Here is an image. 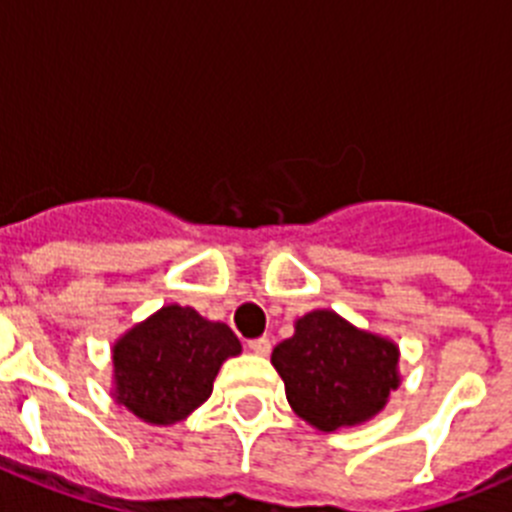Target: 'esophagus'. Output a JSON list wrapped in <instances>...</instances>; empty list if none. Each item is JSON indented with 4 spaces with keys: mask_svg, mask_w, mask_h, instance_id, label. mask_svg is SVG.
I'll use <instances>...</instances> for the list:
<instances>
[{
    "mask_svg": "<svg viewBox=\"0 0 512 512\" xmlns=\"http://www.w3.org/2000/svg\"><path fill=\"white\" fill-rule=\"evenodd\" d=\"M248 348H251L253 354L256 356H269V351H271V341L266 336H261V338H253V341H248Z\"/></svg>",
    "mask_w": 512,
    "mask_h": 512,
    "instance_id": "34e87169",
    "label": "esophagus"
}]
</instances>
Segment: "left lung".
Wrapping results in <instances>:
<instances>
[{
	"mask_svg": "<svg viewBox=\"0 0 512 512\" xmlns=\"http://www.w3.org/2000/svg\"><path fill=\"white\" fill-rule=\"evenodd\" d=\"M289 408L318 431L364 425L400 387V346L348 323L336 310H312L271 351Z\"/></svg>",
	"mask_w": 512,
	"mask_h": 512,
	"instance_id": "8db88e82",
	"label": "left lung"
}]
</instances>
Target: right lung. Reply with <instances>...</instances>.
<instances>
[{"label": "right lung", "mask_w": 512, "mask_h": 512, "mask_svg": "<svg viewBox=\"0 0 512 512\" xmlns=\"http://www.w3.org/2000/svg\"><path fill=\"white\" fill-rule=\"evenodd\" d=\"M225 323L164 305L112 343V400L148 425L187 420L212 395L220 366L241 354Z\"/></svg>", "instance_id": "add662e5"}]
</instances>
